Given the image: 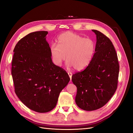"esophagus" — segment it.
Returning a JSON list of instances; mask_svg holds the SVG:
<instances>
[{"label": "esophagus", "mask_w": 133, "mask_h": 133, "mask_svg": "<svg viewBox=\"0 0 133 133\" xmlns=\"http://www.w3.org/2000/svg\"><path fill=\"white\" fill-rule=\"evenodd\" d=\"M68 75H69L70 79H71V76H72V75H73V74H72L71 72H68Z\"/></svg>", "instance_id": "esophagus-1"}]
</instances>
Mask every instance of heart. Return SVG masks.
Listing matches in <instances>:
<instances>
[{"mask_svg":"<svg viewBox=\"0 0 133 133\" xmlns=\"http://www.w3.org/2000/svg\"><path fill=\"white\" fill-rule=\"evenodd\" d=\"M57 42L58 45L53 44L50 46L51 57L57 66H61L67 56V66L81 71L93 59L95 43L91 39L68 31L60 35Z\"/></svg>","mask_w":133,"mask_h":133,"instance_id":"b5f03b06","label":"heart"}]
</instances>
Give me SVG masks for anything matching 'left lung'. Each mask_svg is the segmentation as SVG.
I'll return each mask as SVG.
<instances>
[{
  "label": "left lung",
  "mask_w": 133,
  "mask_h": 133,
  "mask_svg": "<svg viewBox=\"0 0 133 133\" xmlns=\"http://www.w3.org/2000/svg\"><path fill=\"white\" fill-rule=\"evenodd\" d=\"M96 43L93 59L83 71L72 75L77 88L75 103L80 108L92 111L103 107L117 89L119 65L112 42L96 30Z\"/></svg>",
  "instance_id": "obj_1"
}]
</instances>
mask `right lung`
I'll return each instance as SVG.
<instances>
[{"mask_svg": "<svg viewBox=\"0 0 133 133\" xmlns=\"http://www.w3.org/2000/svg\"><path fill=\"white\" fill-rule=\"evenodd\" d=\"M46 31L26 35L16 44L11 63L15 92L30 109L50 111L70 81L68 73L52 62Z\"/></svg>", "mask_w": 133, "mask_h": 133, "instance_id": "obj_1", "label": "right lung"}]
</instances>
